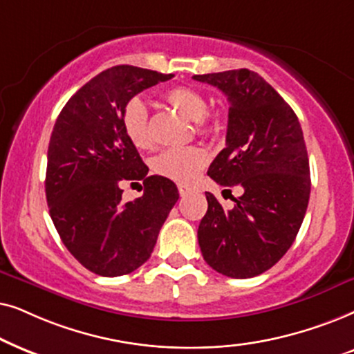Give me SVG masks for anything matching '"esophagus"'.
Returning a JSON list of instances; mask_svg holds the SVG:
<instances>
[{"instance_id":"obj_1","label":"esophagus","mask_w":354,"mask_h":354,"mask_svg":"<svg viewBox=\"0 0 354 354\" xmlns=\"http://www.w3.org/2000/svg\"><path fill=\"white\" fill-rule=\"evenodd\" d=\"M178 191H180V196H187L189 194V192H192L194 189H192L191 186H187V185H178Z\"/></svg>"}]
</instances>
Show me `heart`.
<instances>
[{
    "label": "heart",
    "instance_id": "heart-1",
    "mask_svg": "<svg viewBox=\"0 0 354 354\" xmlns=\"http://www.w3.org/2000/svg\"><path fill=\"white\" fill-rule=\"evenodd\" d=\"M167 100L181 115L196 121L197 131L201 134H214L218 131L220 122L215 116L205 115L207 98L199 91L192 87L180 86L165 93ZM121 124L126 138L138 149H149L152 145V134L149 128V111L139 98L126 103L121 115ZM209 155L201 147H181L168 149L155 158V171L168 180L178 183H192L199 176L201 169L207 165Z\"/></svg>",
    "mask_w": 354,
    "mask_h": 354
}]
</instances>
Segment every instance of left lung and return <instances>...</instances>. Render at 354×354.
<instances>
[{
  "mask_svg": "<svg viewBox=\"0 0 354 354\" xmlns=\"http://www.w3.org/2000/svg\"><path fill=\"white\" fill-rule=\"evenodd\" d=\"M228 98L226 147L207 174L241 187L232 210L205 192L209 209L197 238L204 261L221 275L251 279L293 244L310 194L309 158L298 116L270 84L249 69L192 75Z\"/></svg>",
  "mask_w": 354,
  "mask_h": 354,
  "instance_id": "left-lung-1",
  "label": "left lung"
}]
</instances>
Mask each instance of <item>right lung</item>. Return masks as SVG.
Listing matches in <instances>:
<instances>
[{
  "label": "right lung",
  "instance_id": "obj_1",
  "mask_svg": "<svg viewBox=\"0 0 354 354\" xmlns=\"http://www.w3.org/2000/svg\"><path fill=\"white\" fill-rule=\"evenodd\" d=\"M171 77L113 66L79 88L55 122L45 180L50 216L68 251L97 275H126L147 262L180 199L173 181L149 176L121 124L131 98ZM126 180H142L145 194L122 203Z\"/></svg>",
  "mask_w": 354,
  "mask_h": 354
}]
</instances>
